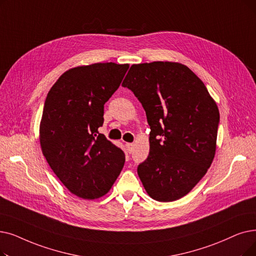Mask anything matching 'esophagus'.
<instances>
[{"mask_svg": "<svg viewBox=\"0 0 256 256\" xmlns=\"http://www.w3.org/2000/svg\"><path fill=\"white\" fill-rule=\"evenodd\" d=\"M126 150L128 152H132V148H134V144L132 143H126Z\"/></svg>", "mask_w": 256, "mask_h": 256, "instance_id": "obj_1", "label": "esophagus"}]
</instances>
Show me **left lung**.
I'll return each mask as SVG.
<instances>
[{"label": "left lung", "mask_w": 256, "mask_h": 256, "mask_svg": "<svg viewBox=\"0 0 256 256\" xmlns=\"http://www.w3.org/2000/svg\"><path fill=\"white\" fill-rule=\"evenodd\" d=\"M146 110L150 154L138 176L156 201L172 202L202 179L214 158L220 113L203 82L170 62L132 64L122 82Z\"/></svg>", "instance_id": "8db88e82"}]
</instances>
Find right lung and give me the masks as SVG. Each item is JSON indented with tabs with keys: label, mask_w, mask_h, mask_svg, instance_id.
<instances>
[{
	"label": "right lung",
	"mask_w": 256,
	"mask_h": 256,
	"mask_svg": "<svg viewBox=\"0 0 256 256\" xmlns=\"http://www.w3.org/2000/svg\"><path fill=\"white\" fill-rule=\"evenodd\" d=\"M128 64L98 62L64 72L44 104L40 141L44 156L62 183L77 196H104L121 172L126 154L98 128L104 104Z\"/></svg>",
	"instance_id": "right-lung-1"
}]
</instances>
